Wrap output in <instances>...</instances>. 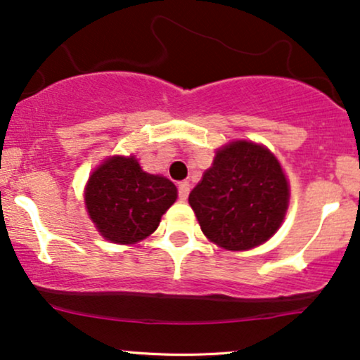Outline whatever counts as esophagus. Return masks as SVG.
I'll return each instance as SVG.
<instances>
[{
  "mask_svg": "<svg viewBox=\"0 0 360 360\" xmlns=\"http://www.w3.org/2000/svg\"><path fill=\"white\" fill-rule=\"evenodd\" d=\"M189 189H191V186H189L188 181H184V183H181L179 186H177V196H179L181 201L188 200Z\"/></svg>",
  "mask_w": 360,
  "mask_h": 360,
  "instance_id": "esophagus-1",
  "label": "esophagus"
}]
</instances>
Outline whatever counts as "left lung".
Returning <instances> with one entry per match:
<instances>
[{"mask_svg": "<svg viewBox=\"0 0 360 360\" xmlns=\"http://www.w3.org/2000/svg\"><path fill=\"white\" fill-rule=\"evenodd\" d=\"M289 188L278 159L252 142L220 148L189 193V205L210 240L247 250L269 240L284 220Z\"/></svg>", "mask_w": 360, "mask_h": 360, "instance_id": "1", "label": "left lung"}]
</instances>
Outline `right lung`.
I'll return each mask as SVG.
<instances>
[{"instance_id": "right-lung-1", "label": "right lung", "mask_w": 360, "mask_h": 360, "mask_svg": "<svg viewBox=\"0 0 360 360\" xmlns=\"http://www.w3.org/2000/svg\"><path fill=\"white\" fill-rule=\"evenodd\" d=\"M176 198V186L166 177L142 171L135 157L105 160L86 188L91 220L106 240L115 243L148 237Z\"/></svg>"}]
</instances>
